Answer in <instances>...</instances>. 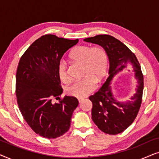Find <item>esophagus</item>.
Here are the masks:
<instances>
[{"mask_svg": "<svg viewBox=\"0 0 159 159\" xmlns=\"http://www.w3.org/2000/svg\"><path fill=\"white\" fill-rule=\"evenodd\" d=\"M82 101H83V99H82V98H79V99H78V101H79L80 103H81V102H82Z\"/></svg>", "mask_w": 159, "mask_h": 159, "instance_id": "1", "label": "esophagus"}]
</instances>
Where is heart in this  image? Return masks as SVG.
<instances>
[{"instance_id":"heart-1","label":"heart","mask_w":159,"mask_h":159,"mask_svg":"<svg viewBox=\"0 0 159 159\" xmlns=\"http://www.w3.org/2000/svg\"><path fill=\"white\" fill-rule=\"evenodd\" d=\"M69 57L74 61L83 64L84 78L77 80L66 88L69 95L82 98L92 93L97 87V80L101 81L107 72L108 57L106 50L101 46L77 45L71 51ZM58 75L64 83L70 82L66 65L61 62L58 66Z\"/></svg>"}]
</instances>
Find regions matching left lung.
I'll return each mask as SVG.
<instances>
[{
    "mask_svg": "<svg viewBox=\"0 0 159 159\" xmlns=\"http://www.w3.org/2000/svg\"><path fill=\"white\" fill-rule=\"evenodd\" d=\"M84 40L101 45L107 52L110 61L109 77L98 91L89 97L93 103L92 119L98 129L106 134L121 133L135 119L142 103L144 84L140 63L129 48L109 34H98ZM129 65L134 66L138 89L131 101L120 103L112 98L110 81L117 72Z\"/></svg>",
    "mask_w": 159,
    "mask_h": 159,
    "instance_id": "obj_1",
    "label": "left lung"
}]
</instances>
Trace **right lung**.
I'll list each match as a JSON object with an SVG mask.
<instances>
[{
    "mask_svg": "<svg viewBox=\"0 0 159 159\" xmlns=\"http://www.w3.org/2000/svg\"><path fill=\"white\" fill-rule=\"evenodd\" d=\"M78 40L45 34L32 43L19 60L16 75L19 108L30 128L45 138L66 133L79 104L75 97L59 98L63 89L58 75L61 58ZM53 98L60 102L53 104Z\"/></svg>",
    "mask_w": 159,
    "mask_h": 159,
    "instance_id": "1",
    "label": "right lung"
}]
</instances>
